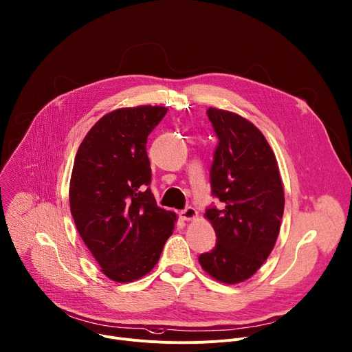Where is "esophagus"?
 <instances>
[{"label":"esophagus","instance_id":"1","mask_svg":"<svg viewBox=\"0 0 352 352\" xmlns=\"http://www.w3.org/2000/svg\"><path fill=\"white\" fill-rule=\"evenodd\" d=\"M179 216L184 219V220H192L198 216V212L195 208L192 206H186L184 210L179 212Z\"/></svg>","mask_w":352,"mask_h":352}]
</instances>
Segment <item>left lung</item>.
I'll return each mask as SVG.
<instances>
[{
    "label": "left lung",
    "mask_w": 352,
    "mask_h": 352,
    "mask_svg": "<svg viewBox=\"0 0 352 352\" xmlns=\"http://www.w3.org/2000/svg\"><path fill=\"white\" fill-rule=\"evenodd\" d=\"M206 113L219 139L212 195L223 208L205 212L217 239L199 264L216 280L233 285L251 278L271 254L283 214V185L275 154L257 127L229 111Z\"/></svg>",
    "instance_id": "obj_1"
}]
</instances>
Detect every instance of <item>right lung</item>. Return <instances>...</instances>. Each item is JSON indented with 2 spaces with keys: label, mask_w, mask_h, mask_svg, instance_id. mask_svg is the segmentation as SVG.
Instances as JSON below:
<instances>
[{
  "label": "right lung",
  "mask_w": 352,
  "mask_h": 352,
  "mask_svg": "<svg viewBox=\"0 0 352 352\" xmlns=\"http://www.w3.org/2000/svg\"><path fill=\"white\" fill-rule=\"evenodd\" d=\"M164 107L120 108L102 116L81 142L70 179L76 228L101 271L133 282L157 264L177 214L157 206L150 189L147 136Z\"/></svg>",
  "instance_id": "add662e5"
}]
</instances>
